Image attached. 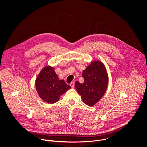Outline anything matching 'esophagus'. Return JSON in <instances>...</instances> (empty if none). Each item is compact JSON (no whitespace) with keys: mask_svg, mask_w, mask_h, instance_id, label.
<instances>
[{"mask_svg":"<svg viewBox=\"0 0 147 147\" xmlns=\"http://www.w3.org/2000/svg\"><path fill=\"white\" fill-rule=\"evenodd\" d=\"M70 86L71 87V88H74V82H71L70 84Z\"/></svg>","mask_w":147,"mask_h":147,"instance_id":"obj_1","label":"esophagus"}]
</instances>
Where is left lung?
Segmentation results:
<instances>
[{
  "mask_svg": "<svg viewBox=\"0 0 147 147\" xmlns=\"http://www.w3.org/2000/svg\"><path fill=\"white\" fill-rule=\"evenodd\" d=\"M83 84L75 82L76 89L84 104L95 105L104 95L109 83V77L104 64L98 60L93 61L83 71Z\"/></svg>",
  "mask_w": 147,
  "mask_h": 147,
  "instance_id": "obj_1",
  "label": "left lung"
}]
</instances>
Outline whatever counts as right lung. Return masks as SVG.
I'll use <instances>...</instances> for the list:
<instances>
[{
	"instance_id": "1",
	"label": "right lung",
	"mask_w": 147,
	"mask_h": 147,
	"mask_svg": "<svg viewBox=\"0 0 147 147\" xmlns=\"http://www.w3.org/2000/svg\"><path fill=\"white\" fill-rule=\"evenodd\" d=\"M35 87L39 96L45 102L52 104L71 88L64 80H60L53 67H44L37 76Z\"/></svg>"
}]
</instances>
